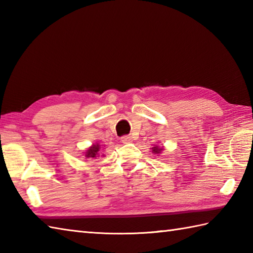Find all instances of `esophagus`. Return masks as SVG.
<instances>
[{
    "mask_svg": "<svg viewBox=\"0 0 253 253\" xmlns=\"http://www.w3.org/2000/svg\"><path fill=\"white\" fill-rule=\"evenodd\" d=\"M121 141H122L123 143H128V142H130V141H131V137H130V136H128V135H126V136H123V137L121 138Z\"/></svg>",
    "mask_w": 253,
    "mask_h": 253,
    "instance_id": "obj_1",
    "label": "esophagus"
}]
</instances>
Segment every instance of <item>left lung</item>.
Here are the masks:
<instances>
[{"label": "left lung", "mask_w": 253, "mask_h": 253, "mask_svg": "<svg viewBox=\"0 0 253 253\" xmlns=\"http://www.w3.org/2000/svg\"><path fill=\"white\" fill-rule=\"evenodd\" d=\"M161 150H162V149H158L157 147H154V148H153V152H154V153H160Z\"/></svg>", "instance_id": "obj_1"}]
</instances>
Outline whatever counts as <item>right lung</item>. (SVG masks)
I'll return each mask as SVG.
<instances>
[{"instance_id": "1", "label": "right lung", "mask_w": 253, "mask_h": 253, "mask_svg": "<svg viewBox=\"0 0 253 253\" xmlns=\"http://www.w3.org/2000/svg\"><path fill=\"white\" fill-rule=\"evenodd\" d=\"M100 151V146L99 144H93L89 150H87L85 152V157L87 158H96V155H99Z\"/></svg>"}]
</instances>
